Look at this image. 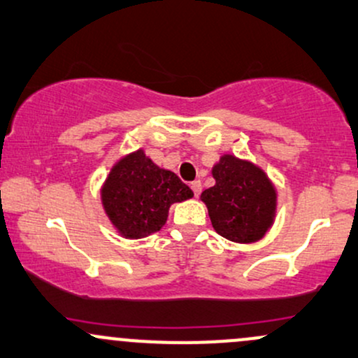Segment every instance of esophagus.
<instances>
[{"mask_svg":"<svg viewBox=\"0 0 358 358\" xmlns=\"http://www.w3.org/2000/svg\"><path fill=\"white\" fill-rule=\"evenodd\" d=\"M192 190L195 193V196L200 195V192H202V183H200V180H195V182H192Z\"/></svg>","mask_w":358,"mask_h":358,"instance_id":"34e87169","label":"esophagus"}]
</instances>
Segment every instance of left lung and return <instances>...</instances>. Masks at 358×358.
<instances>
[{"label": "left lung", "instance_id": "8db88e82", "mask_svg": "<svg viewBox=\"0 0 358 358\" xmlns=\"http://www.w3.org/2000/svg\"><path fill=\"white\" fill-rule=\"evenodd\" d=\"M212 176L215 185L200 200L215 232L237 244L261 241L278 213V190L268 173L250 159L224 153L212 166Z\"/></svg>", "mask_w": 358, "mask_h": 358}]
</instances>
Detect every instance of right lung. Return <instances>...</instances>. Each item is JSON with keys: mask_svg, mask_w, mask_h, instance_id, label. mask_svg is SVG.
Masks as SVG:
<instances>
[{"mask_svg": "<svg viewBox=\"0 0 358 358\" xmlns=\"http://www.w3.org/2000/svg\"><path fill=\"white\" fill-rule=\"evenodd\" d=\"M192 196L188 185L156 165L143 148L116 159L101 187L104 213L124 239L158 232L166 224L171 205Z\"/></svg>", "mask_w": 358, "mask_h": 358, "instance_id": "obj_1", "label": "right lung"}]
</instances>
